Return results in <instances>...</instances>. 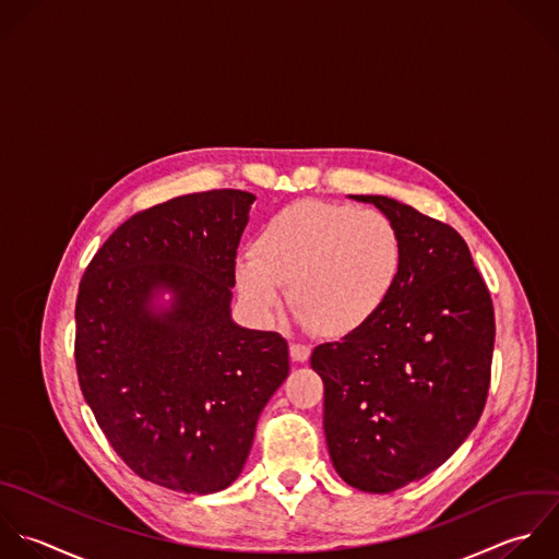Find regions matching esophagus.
I'll return each instance as SVG.
<instances>
[{
	"mask_svg": "<svg viewBox=\"0 0 559 559\" xmlns=\"http://www.w3.org/2000/svg\"><path fill=\"white\" fill-rule=\"evenodd\" d=\"M289 355H292V359L294 361H307L309 359V355H311V348L309 346H305V344H292L289 346Z\"/></svg>",
	"mask_w": 559,
	"mask_h": 559,
	"instance_id": "obj_1",
	"label": "esophagus"
}]
</instances>
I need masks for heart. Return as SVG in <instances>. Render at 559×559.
<instances>
[{
  "mask_svg": "<svg viewBox=\"0 0 559 559\" xmlns=\"http://www.w3.org/2000/svg\"><path fill=\"white\" fill-rule=\"evenodd\" d=\"M403 267L396 224L377 209L298 200L261 228L254 252L237 259V287L248 307L267 318L287 287L305 326L346 337L388 302Z\"/></svg>",
  "mask_w": 559,
  "mask_h": 559,
  "instance_id": "obj_1",
  "label": "heart"
}]
</instances>
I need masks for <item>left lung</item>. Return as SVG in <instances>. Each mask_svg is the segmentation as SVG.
I'll return each instance as SVG.
<instances>
[{
    "label": "left lung",
    "instance_id": "8db88e82",
    "mask_svg": "<svg viewBox=\"0 0 559 559\" xmlns=\"http://www.w3.org/2000/svg\"><path fill=\"white\" fill-rule=\"evenodd\" d=\"M399 228L403 267L383 309L311 368L340 477L385 495L442 466L479 423L492 377L495 307L464 237L385 195H355Z\"/></svg>",
    "mask_w": 559,
    "mask_h": 559
}]
</instances>
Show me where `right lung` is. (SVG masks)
Returning <instances> with one entry per match:
<instances>
[{"mask_svg": "<svg viewBox=\"0 0 559 559\" xmlns=\"http://www.w3.org/2000/svg\"><path fill=\"white\" fill-rule=\"evenodd\" d=\"M252 202L211 189L134 213L95 252L75 298V372L102 433L134 475L185 495L239 477L259 414L289 374L285 337L230 320ZM158 288L175 302L154 314Z\"/></svg>", "mask_w": 559, "mask_h": 559, "instance_id": "add662e5", "label": "right lung"}]
</instances>
